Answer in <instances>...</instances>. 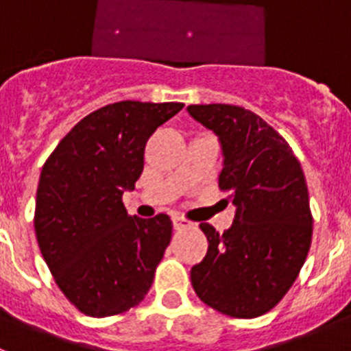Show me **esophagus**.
Masks as SVG:
<instances>
[{
  "instance_id": "obj_1",
  "label": "esophagus",
  "mask_w": 351,
  "mask_h": 351,
  "mask_svg": "<svg viewBox=\"0 0 351 351\" xmlns=\"http://www.w3.org/2000/svg\"><path fill=\"white\" fill-rule=\"evenodd\" d=\"M172 223H173V230H182V228L193 226V223L188 221V219H184V218H181V216H173Z\"/></svg>"
}]
</instances>
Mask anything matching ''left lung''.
I'll use <instances>...</instances> for the list:
<instances>
[{"mask_svg":"<svg viewBox=\"0 0 351 351\" xmlns=\"http://www.w3.org/2000/svg\"><path fill=\"white\" fill-rule=\"evenodd\" d=\"M186 110L218 137L219 190L235 206L223 234L200 225L209 247L191 267V285L216 311L256 318L283 299L308 256L313 218L306 178L287 141L251 110L225 104Z\"/></svg>","mask_w":351,"mask_h":351,"instance_id":"8db88e82","label":"left lung"}]
</instances>
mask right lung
Instances as JSON below:
<instances>
[{
  "instance_id": "add662e5",
  "label": "right lung",
  "mask_w": 351,
  "mask_h": 351,
  "mask_svg": "<svg viewBox=\"0 0 351 351\" xmlns=\"http://www.w3.org/2000/svg\"><path fill=\"white\" fill-rule=\"evenodd\" d=\"M182 107L105 105L80 119L43 165L36 241L58 287L84 315L128 311L153 285L172 221L167 214L130 216L121 198L141 178L149 137Z\"/></svg>"
}]
</instances>
